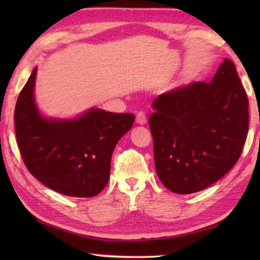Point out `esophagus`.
<instances>
[{"instance_id":"34e87169","label":"esophagus","mask_w":260,"mask_h":260,"mask_svg":"<svg viewBox=\"0 0 260 260\" xmlns=\"http://www.w3.org/2000/svg\"><path fill=\"white\" fill-rule=\"evenodd\" d=\"M136 122H138L139 125H146L147 124V117L146 114L143 112H139L136 114Z\"/></svg>"}]
</instances>
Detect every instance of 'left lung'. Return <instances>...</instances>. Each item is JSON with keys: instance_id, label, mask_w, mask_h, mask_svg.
<instances>
[{"instance_id": "1", "label": "left lung", "mask_w": 260, "mask_h": 260, "mask_svg": "<svg viewBox=\"0 0 260 260\" xmlns=\"http://www.w3.org/2000/svg\"><path fill=\"white\" fill-rule=\"evenodd\" d=\"M149 118L158 178L175 193L210 187L239 160L249 125V102L234 63L225 58L212 81L161 94Z\"/></svg>"}]
</instances>
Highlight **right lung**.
<instances>
[{
  "label": "right lung",
  "instance_id": "right-lung-1",
  "mask_svg": "<svg viewBox=\"0 0 260 260\" xmlns=\"http://www.w3.org/2000/svg\"><path fill=\"white\" fill-rule=\"evenodd\" d=\"M37 73L34 68L15 110L17 142L25 165L57 192L96 196L107 186L114 147L132 128L134 114L89 108L73 118L47 117L35 101Z\"/></svg>",
  "mask_w": 260,
  "mask_h": 260
}]
</instances>
